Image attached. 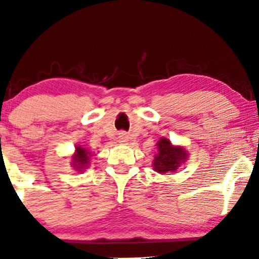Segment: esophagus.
<instances>
[{
	"label": "esophagus",
	"instance_id": "obj_1",
	"mask_svg": "<svg viewBox=\"0 0 259 259\" xmlns=\"http://www.w3.org/2000/svg\"><path fill=\"white\" fill-rule=\"evenodd\" d=\"M118 139H119V142H121V144H125V142H127V140H129V136L125 133H120Z\"/></svg>",
	"mask_w": 259,
	"mask_h": 259
}]
</instances>
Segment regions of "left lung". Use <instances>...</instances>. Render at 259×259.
I'll use <instances>...</instances> for the list:
<instances>
[{
	"instance_id": "obj_1",
	"label": "left lung",
	"mask_w": 259,
	"mask_h": 259,
	"mask_svg": "<svg viewBox=\"0 0 259 259\" xmlns=\"http://www.w3.org/2000/svg\"><path fill=\"white\" fill-rule=\"evenodd\" d=\"M157 152L152 163L153 170L159 174L175 173L180 165L185 164L189 152L185 147L173 145L167 138L159 139L157 142Z\"/></svg>"
}]
</instances>
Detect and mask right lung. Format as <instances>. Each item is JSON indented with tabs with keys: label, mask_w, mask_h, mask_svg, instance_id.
Masks as SVG:
<instances>
[{
	"label": "right lung",
	"mask_w": 259,
	"mask_h": 259,
	"mask_svg": "<svg viewBox=\"0 0 259 259\" xmlns=\"http://www.w3.org/2000/svg\"><path fill=\"white\" fill-rule=\"evenodd\" d=\"M92 152L88 150V148L82 146V145L78 144L74 150V153L70 156V164L79 173L85 171V169H88L90 165V159H91Z\"/></svg>",
	"instance_id": "obj_1"
}]
</instances>
